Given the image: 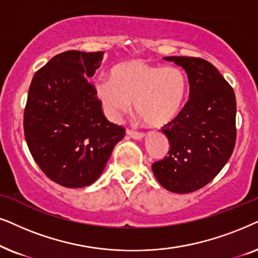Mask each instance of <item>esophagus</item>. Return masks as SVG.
Segmentation results:
<instances>
[{
  "instance_id": "1",
  "label": "esophagus",
  "mask_w": 258,
  "mask_h": 258,
  "mask_svg": "<svg viewBox=\"0 0 258 258\" xmlns=\"http://www.w3.org/2000/svg\"><path fill=\"white\" fill-rule=\"evenodd\" d=\"M127 135H128L132 139H135V140H142L144 137H145V135H144V133L137 132V131H132V130H127Z\"/></svg>"
}]
</instances>
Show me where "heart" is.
<instances>
[{"label":"heart","mask_w":258,"mask_h":258,"mask_svg":"<svg viewBox=\"0 0 258 258\" xmlns=\"http://www.w3.org/2000/svg\"><path fill=\"white\" fill-rule=\"evenodd\" d=\"M93 88L109 118L135 108L151 126H164L176 118L186 97L187 80L174 66H156L127 60L111 70V79H97Z\"/></svg>","instance_id":"1"}]
</instances>
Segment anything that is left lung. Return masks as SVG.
Returning <instances> with one entry per match:
<instances>
[{
  "mask_svg": "<svg viewBox=\"0 0 258 258\" xmlns=\"http://www.w3.org/2000/svg\"><path fill=\"white\" fill-rule=\"evenodd\" d=\"M187 74L188 101L164 126L169 156L152 165L154 177L166 190L188 194L217 176L236 143V98L214 64L190 56H166Z\"/></svg>",
  "mask_w": 258,
  "mask_h": 258,
  "instance_id": "8db88e82",
  "label": "left lung"
}]
</instances>
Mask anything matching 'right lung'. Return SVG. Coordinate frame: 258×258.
Listing matches in <instances>:
<instances>
[{
    "label": "right lung",
    "mask_w": 258,
    "mask_h": 258,
    "mask_svg": "<svg viewBox=\"0 0 258 258\" xmlns=\"http://www.w3.org/2000/svg\"><path fill=\"white\" fill-rule=\"evenodd\" d=\"M104 51L67 50L33 77L23 118L28 149L42 172L64 187L93 184L125 137L109 122L87 81L100 67Z\"/></svg>",
    "instance_id": "1"
}]
</instances>
